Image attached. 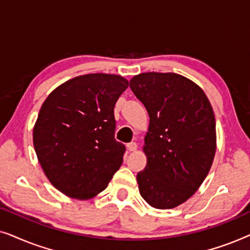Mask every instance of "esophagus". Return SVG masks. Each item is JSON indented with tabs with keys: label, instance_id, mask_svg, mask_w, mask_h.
Masks as SVG:
<instances>
[{
	"label": "esophagus",
	"instance_id": "esophagus-1",
	"mask_svg": "<svg viewBox=\"0 0 250 250\" xmlns=\"http://www.w3.org/2000/svg\"><path fill=\"white\" fill-rule=\"evenodd\" d=\"M127 149L129 150V151H135V150L138 149V145H136L135 142L128 143V145H127Z\"/></svg>",
	"mask_w": 250,
	"mask_h": 250
}]
</instances>
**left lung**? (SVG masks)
<instances>
[{
  "mask_svg": "<svg viewBox=\"0 0 250 250\" xmlns=\"http://www.w3.org/2000/svg\"><path fill=\"white\" fill-rule=\"evenodd\" d=\"M129 87L150 117L143 146L146 166L136 175L140 194L151 207L174 208L193 196L213 164V108L205 92L179 74H139Z\"/></svg>",
  "mask_w": 250,
  "mask_h": 250,
  "instance_id": "obj_1",
  "label": "left lung"
}]
</instances>
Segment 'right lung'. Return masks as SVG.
Wrapping results in <instances>:
<instances>
[{
    "label": "right lung",
    "mask_w": 250,
    "mask_h": 250,
    "mask_svg": "<svg viewBox=\"0 0 250 250\" xmlns=\"http://www.w3.org/2000/svg\"><path fill=\"white\" fill-rule=\"evenodd\" d=\"M128 87L119 75L87 74L64 82L43 102L33 129L37 159L51 184L86 200L107 188L123 163L114 108Z\"/></svg>",
    "instance_id": "1"
}]
</instances>
